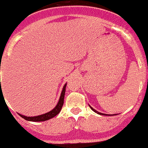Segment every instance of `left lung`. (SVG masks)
I'll return each mask as SVG.
<instances>
[{"label": "left lung", "instance_id": "8db88e82", "mask_svg": "<svg viewBox=\"0 0 148 148\" xmlns=\"http://www.w3.org/2000/svg\"><path fill=\"white\" fill-rule=\"evenodd\" d=\"M90 108H91V109H92V110H93V112H96V113H97V114H102V115H106V114H103V113H99V112H97V111H96V110H95V109H93V108H92V107H91V106H90ZM109 115H110V114H109ZM111 115H113V114H111ZM111 115H110V116H111Z\"/></svg>", "mask_w": 148, "mask_h": 148}]
</instances>
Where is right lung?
I'll return each mask as SVG.
<instances>
[{"instance_id": "1", "label": "right lung", "mask_w": 148, "mask_h": 148, "mask_svg": "<svg viewBox=\"0 0 148 148\" xmlns=\"http://www.w3.org/2000/svg\"><path fill=\"white\" fill-rule=\"evenodd\" d=\"M66 86V84H64V88H63V90H62L61 94H60V99H59L58 103L57 106H55V108H53L51 112H48V113L43 114H42V115L35 116V117H26V116L21 115V114H19V115L21 116L22 118L26 120V121H34V122H38V121H47V120L51 119V118H52V117H55V116H56L58 114H59V112H60L62 106H63V105H64Z\"/></svg>"}]
</instances>
